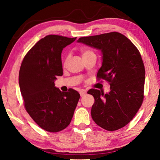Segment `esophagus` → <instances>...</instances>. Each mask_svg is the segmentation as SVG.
<instances>
[{
  "mask_svg": "<svg viewBox=\"0 0 160 160\" xmlns=\"http://www.w3.org/2000/svg\"><path fill=\"white\" fill-rule=\"evenodd\" d=\"M85 94H86V92L85 90H80V94L81 97L85 96Z\"/></svg>",
  "mask_w": 160,
  "mask_h": 160,
  "instance_id": "34e87169",
  "label": "esophagus"
}]
</instances>
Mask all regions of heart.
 <instances>
[{
	"label": "heart",
	"mask_w": 160,
	"mask_h": 160,
	"mask_svg": "<svg viewBox=\"0 0 160 160\" xmlns=\"http://www.w3.org/2000/svg\"><path fill=\"white\" fill-rule=\"evenodd\" d=\"M92 53H94L92 51H90V50H88V49H85V50L82 51V56H87V55H89V54H92ZM68 60H69V56H67L66 58H65V61H64L65 66H66V65L67 64Z\"/></svg>",
	"instance_id": "1"
}]
</instances>
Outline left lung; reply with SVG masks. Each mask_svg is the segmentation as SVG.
Returning a JSON list of instances; mask_svg holds the SVG:
<instances>
[{"instance_id":"obj_1","label":"left lung","mask_w":160,"mask_h":160,"mask_svg":"<svg viewBox=\"0 0 160 160\" xmlns=\"http://www.w3.org/2000/svg\"><path fill=\"white\" fill-rule=\"evenodd\" d=\"M78 42L102 51V64L97 78L110 85L107 94L95 89L88 92L94 98L92 118L107 131L123 128L133 118L144 99L145 71L138 49L116 32L80 37Z\"/></svg>"}]
</instances>
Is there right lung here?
<instances>
[{
  "instance_id": "right-lung-1",
  "label": "right lung",
  "mask_w": 160,
  "mask_h": 160,
  "mask_svg": "<svg viewBox=\"0 0 160 160\" xmlns=\"http://www.w3.org/2000/svg\"><path fill=\"white\" fill-rule=\"evenodd\" d=\"M76 39L47 35L29 50L22 62L19 85L28 113L40 128L56 132L69 125L80 99L73 89L66 92L54 80L63 75L61 53Z\"/></svg>"
}]
</instances>
